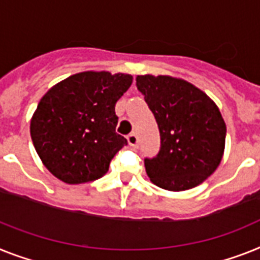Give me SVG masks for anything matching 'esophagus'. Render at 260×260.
Wrapping results in <instances>:
<instances>
[{
  "label": "esophagus",
  "mask_w": 260,
  "mask_h": 260,
  "mask_svg": "<svg viewBox=\"0 0 260 260\" xmlns=\"http://www.w3.org/2000/svg\"><path fill=\"white\" fill-rule=\"evenodd\" d=\"M127 141H128V145L133 146V147H137L138 146V135L135 134V133H132V134H128L127 137Z\"/></svg>",
  "instance_id": "1"
}]
</instances>
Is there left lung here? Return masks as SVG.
Returning <instances> with one entry per match:
<instances>
[{
	"label": "left lung",
	"instance_id": "left-lung-1",
	"mask_svg": "<svg viewBox=\"0 0 260 260\" xmlns=\"http://www.w3.org/2000/svg\"><path fill=\"white\" fill-rule=\"evenodd\" d=\"M137 87L155 117L160 149L145 158L154 184L183 191L202 183L222 160L226 123L219 109L203 91L183 79L138 76Z\"/></svg>",
	"mask_w": 260,
	"mask_h": 260
}]
</instances>
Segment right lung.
Instances as JSON below:
<instances>
[{
    "mask_svg": "<svg viewBox=\"0 0 260 260\" xmlns=\"http://www.w3.org/2000/svg\"><path fill=\"white\" fill-rule=\"evenodd\" d=\"M133 77L85 72L57 83L42 96L30 123L36 151L49 171L69 184L104 177L127 145L117 134V101Z\"/></svg>",
    "mask_w": 260,
    "mask_h": 260,
    "instance_id": "right-lung-1",
    "label": "right lung"
}]
</instances>
